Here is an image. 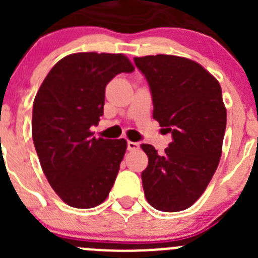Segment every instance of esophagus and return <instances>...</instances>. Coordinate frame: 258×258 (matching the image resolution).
Returning <instances> with one entry per match:
<instances>
[{"mask_svg": "<svg viewBox=\"0 0 258 258\" xmlns=\"http://www.w3.org/2000/svg\"><path fill=\"white\" fill-rule=\"evenodd\" d=\"M126 147H127V150H129V151H134V150L140 149V143H138V142H132V141H127Z\"/></svg>", "mask_w": 258, "mask_h": 258, "instance_id": "1", "label": "esophagus"}]
</instances>
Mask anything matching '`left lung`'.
Masks as SVG:
<instances>
[{
	"instance_id": "obj_1",
	"label": "left lung",
	"mask_w": 258,
	"mask_h": 258,
	"mask_svg": "<svg viewBox=\"0 0 258 258\" xmlns=\"http://www.w3.org/2000/svg\"><path fill=\"white\" fill-rule=\"evenodd\" d=\"M150 86L154 118L172 133L165 154L142 145L147 202L157 211L187 209L206 191L222 154L226 108L218 81L199 63L175 55L134 58Z\"/></svg>"
}]
</instances>
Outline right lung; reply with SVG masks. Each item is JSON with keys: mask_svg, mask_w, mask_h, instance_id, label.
<instances>
[{"mask_svg": "<svg viewBox=\"0 0 258 258\" xmlns=\"http://www.w3.org/2000/svg\"><path fill=\"white\" fill-rule=\"evenodd\" d=\"M133 71L122 54L77 52L60 59L38 89L32 138L50 186L68 206H99L115 183L126 141L97 140L90 127L103 115L107 84Z\"/></svg>", "mask_w": 258, "mask_h": 258, "instance_id": "1", "label": "right lung"}]
</instances>
